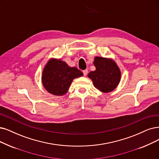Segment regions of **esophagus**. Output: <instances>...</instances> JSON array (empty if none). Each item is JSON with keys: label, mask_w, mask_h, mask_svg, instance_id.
I'll list each match as a JSON object with an SVG mask.
<instances>
[{"label": "esophagus", "mask_w": 159, "mask_h": 159, "mask_svg": "<svg viewBox=\"0 0 159 159\" xmlns=\"http://www.w3.org/2000/svg\"><path fill=\"white\" fill-rule=\"evenodd\" d=\"M87 73H88V70H87V69H85V70H83V74H84V76L87 75Z\"/></svg>", "instance_id": "esophagus-1"}]
</instances>
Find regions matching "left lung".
Wrapping results in <instances>:
<instances>
[{
  "label": "left lung",
  "instance_id": "left-lung-1",
  "mask_svg": "<svg viewBox=\"0 0 159 159\" xmlns=\"http://www.w3.org/2000/svg\"><path fill=\"white\" fill-rule=\"evenodd\" d=\"M94 65L96 70L88 74L93 82L94 86L99 91L108 93L113 89L119 83L120 72L116 62L102 57H97Z\"/></svg>",
  "mask_w": 159,
  "mask_h": 159
}]
</instances>
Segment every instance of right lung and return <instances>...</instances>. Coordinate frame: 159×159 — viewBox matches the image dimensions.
<instances>
[{
	"mask_svg": "<svg viewBox=\"0 0 159 159\" xmlns=\"http://www.w3.org/2000/svg\"><path fill=\"white\" fill-rule=\"evenodd\" d=\"M81 75L83 73L75 67H69L61 60L51 59L43 69L42 78L49 93L60 96L67 93L73 79Z\"/></svg>",
	"mask_w": 159,
	"mask_h": 159,
	"instance_id": "add662e5",
	"label": "right lung"
}]
</instances>
